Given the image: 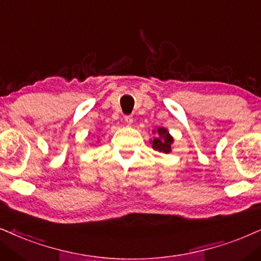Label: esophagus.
<instances>
[{"label": "esophagus", "instance_id": "34e87169", "mask_svg": "<svg viewBox=\"0 0 261 261\" xmlns=\"http://www.w3.org/2000/svg\"><path fill=\"white\" fill-rule=\"evenodd\" d=\"M124 120H125V123H126L127 125H131V124H133V121H134V118L131 117V115H125Z\"/></svg>", "mask_w": 261, "mask_h": 261}]
</instances>
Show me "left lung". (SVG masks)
Returning a JSON list of instances; mask_svg holds the SVG:
<instances>
[{"instance_id": "8db88e82", "label": "left lung", "mask_w": 261, "mask_h": 261, "mask_svg": "<svg viewBox=\"0 0 261 261\" xmlns=\"http://www.w3.org/2000/svg\"><path fill=\"white\" fill-rule=\"evenodd\" d=\"M155 134V137L151 142V146L155 150L161 151V153H170L171 151V146L173 143V138L167 131V128L165 127H158L156 130L153 131Z\"/></svg>"}]
</instances>
